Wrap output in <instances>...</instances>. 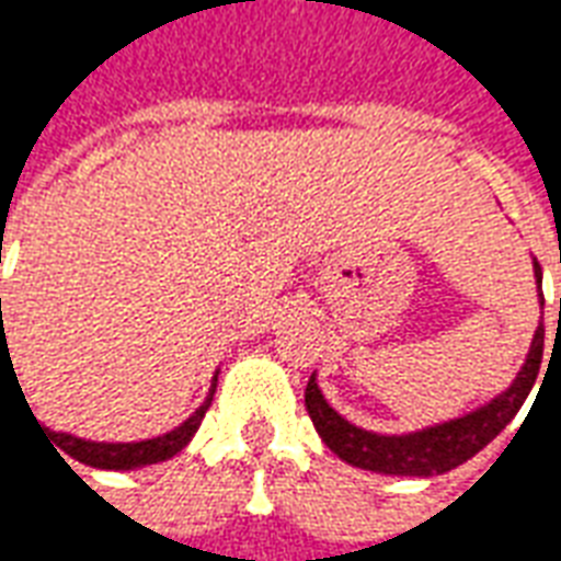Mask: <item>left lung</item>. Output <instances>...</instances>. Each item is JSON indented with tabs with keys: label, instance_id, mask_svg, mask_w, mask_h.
Here are the masks:
<instances>
[{
	"label": "left lung",
	"instance_id": "left-lung-1",
	"mask_svg": "<svg viewBox=\"0 0 561 561\" xmlns=\"http://www.w3.org/2000/svg\"><path fill=\"white\" fill-rule=\"evenodd\" d=\"M535 279L541 285V264L538 261H535ZM541 357L543 324H538L529 357H526V364L519 369L517 381L499 400L483 405L478 412L466 414V417L438 423V426H430V430H421V433L412 435H376L354 426V423H348L330 409L328 400L318 390L316 378H309V385H306V412L316 423L318 435L324 438V445L340 459L357 466V469L385 471V474H409V478H433V474H445V471L462 466L466 459H471L481 447L490 445L495 435L514 421V414L523 409V402H526L531 385L538 378Z\"/></svg>",
	"mask_w": 561,
	"mask_h": 561
}]
</instances>
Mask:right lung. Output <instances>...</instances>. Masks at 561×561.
Segmentation results:
<instances>
[{"label":"right lung","instance_id":"right-lung-1","mask_svg":"<svg viewBox=\"0 0 561 561\" xmlns=\"http://www.w3.org/2000/svg\"><path fill=\"white\" fill-rule=\"evenodd\" d=\"M8 354V340H5V324H2V300H0V364L5 360ZM219 378V373H216ZM216 378H213V390L204 400V405L197 409L185 423H180L176 430H171L168 435H159V438H147V442H123V445H107V442H87V438H75L68 433H44L54 438L56 454L66 450L68 457H75L78 462H87V466H95V469H138V466H152V462H161V459H171L173 454H180L192 435L197 433V426L207 414L209 402H213V393H216Z\"/></svg>","mask_w":561,"mask_h":561}]
</instances>
